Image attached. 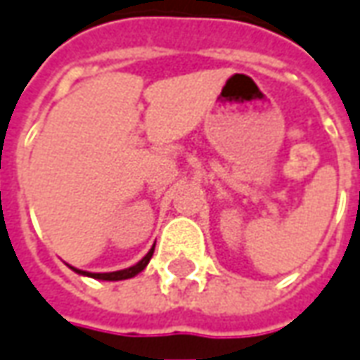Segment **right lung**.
I'll return each instance as SVG.
<instances>
[{
	"instance_id": "1",
	"label": "right lung",
	"mask_w": 360,
	"mask_h": 360,
	"mask_svg": "<svg viewBox=\"0 0 360 360\" xmlns=\"http://www.w3.org/2000/svg\"><path fill=\"white\" fill-rule=\"evenodd\" d=\"M152 253H154V248H152L150 252L146 253L144 257H142L141 262L136 265H132V267H127V269H120V271H110V274H91V271H81V269H75L73 271H77V274H81V276H86V277H93V279H103V281H120V279H130V277L139 276L142 269L148 265V262H150Z\"/></svg>"
}]
</instances>
